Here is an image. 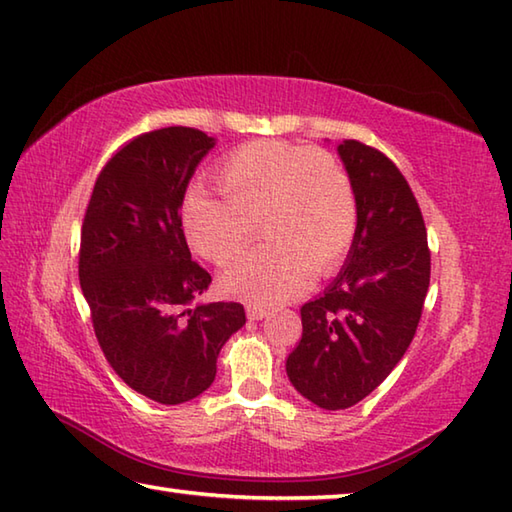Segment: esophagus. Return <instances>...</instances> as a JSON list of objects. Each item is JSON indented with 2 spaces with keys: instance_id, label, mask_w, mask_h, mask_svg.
Instances as JSON below:
<instances>
[{
  "instance_id": "obj_1",
  "label": "esophagus",
  "mask_w": 512,
  "mask_h": 512,
  "mask_svg": "<svg viewBox=\"0 0 512 512\" xmlns=\"http://www.w3.org/2000/svg\"><path fill=\"white\" fill-rule=\"evenodd\" d=\"M269 316V310L265 307H258V305H247V318L249 321H263V318Z\"/></svg>"
}]
</instances>
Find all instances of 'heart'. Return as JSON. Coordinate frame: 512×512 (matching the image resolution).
<instances>
[{
    "instance_id": "1",
    "label": "heart",
    "mask_w": 512,
    "mask_h": 512,
    "mask_svg": "<svg viewBox=\"0 0 512 512\" xmlns=\"http://www.w3.org/2000/svg\"><path fill=\"white\" fill-rule=\"evenodd\" d=\"M216 185L225 198L191 194L182 227L200 256L223 263L260 225L267 243L231 258L220 276L229 294L249 303L278 305L296 296L310 272H332L352 245L354 187L327 153L249 142L220 165Z\"/></svg>"
}]
</instances>
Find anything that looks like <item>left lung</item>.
I'll return each instance as SVG.
<instances>
[{"label":"left lung","instance_id":"8db88e82","mask_svg":"<svg viewBox=\"0 0 512 512\" xmlns=\"http://www.w3.org/2000/svg\"><path fill=\"white\" fill-rule=\"evenodd\" d=\"M352 180L359 223L341 272L301 307L303 336L287 356L289 381L323 410L368 397L403 359L430 285L421 209L381 151L336 144Z\"/></svg>","mask_w":512,"mask_h":512}]
</instances>
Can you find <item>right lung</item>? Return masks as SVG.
<instances>
[{
    "instance_id": "right-lung-1",
    "label": "right lung",
    "mask_w": 512,
    "mask_h": 512,
    "mask_svg": "<svg viewBox=\"0 0 512 512\" xmlns=\"http://www.w3.org/2000/svg\"><path fill=\"white\" fill-rule=\"evenodd\" d=\"M216 147L198 129L131 140L95 180L80 240V285L106 361L144 397L178 406L216 379V359L245 325L240 303H202L211 276L191 260L178 211Z\"/></svg>"
}]
</instances>
